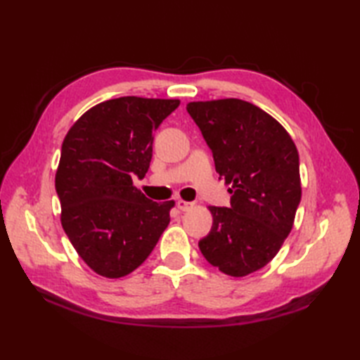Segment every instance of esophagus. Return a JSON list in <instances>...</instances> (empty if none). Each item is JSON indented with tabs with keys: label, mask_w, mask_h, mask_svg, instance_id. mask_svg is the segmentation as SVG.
I'll return each mask as SVG.
<instances>
[{
	"label": "esophagus",
	"mask_w": 360,
	"mask_h": 360,
	"mask_svg": "<svg viewBox=\"0 0 360 360\" xmlns=\"http://www.w3.org/2000/svg\"><path fill=\"white\" fill-rule=\"evenodd\" d=\"M176 205H178V209L181 210V212H187V210H190L193 207V202H188V201H184V200H178L176 201Z\"/></svg>",
	"instance_id": "esophagus-1"
}]
</instances>
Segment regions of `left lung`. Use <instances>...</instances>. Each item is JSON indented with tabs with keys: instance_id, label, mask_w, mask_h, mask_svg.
I'll return each mask as SVG.
<instances>
[{
	"instance_id": "8db88e82",
	"label": "left lung",
	"mask_w": 360,
	"mask_h": 360,
	"mask_svg": "<svg viewBox=\"0 0 360 360\" xmlns=\"http://www.w3.org/2000/svg\"><path fill=\"white\" fill-rule=\"evenodd\" d=\"M187 111L232 184L231 207L209 209L200 250L221 272L244 277L269 263L292 229L302 198L297 147L272 116L240 98L190 102Z\"/></svg>"
}]
</instances>
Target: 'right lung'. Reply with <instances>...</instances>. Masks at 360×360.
Instances as JSON below:
<instances>
[{
    "mask_svg": "<svg viewBox=\"0 0 360 360\" xmlns=\"http://www.w3.org/2000/svg\"><path fill=\"white\" fill-rule=\"evenodd\" d=\"M173 98H111L68 131L56 174L62 226L91 269L120 278L139 267L170 223L174 201L155 202L133 186L153 156V133L178 108Z\"/></svg>",
    "mask_w": 360,
    "mask_h": 360,
    "instance_id": "1",
    "label": "right lung"
}]
</instances>
